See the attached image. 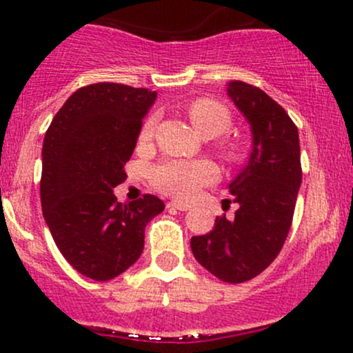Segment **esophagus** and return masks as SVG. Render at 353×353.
Masks as SVG:
<instances>
[{
  "label": "esophagus",
  "mask_w": 353,
  "mask_h": 353,
  "mask_svg": "<svg viewBox=\"0 0 353 353\" xmlns=\"http://www.w3.org/2000/svg\"><path fill=\"white\" fill-rule=\"evenodd\" d=\"M169 209H177V210H189V205L184 204V202H177V201H171L168 202Z\"/></svg>",
  "instance_id": "obj_1"
}]
</instances>
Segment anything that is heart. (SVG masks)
Masks as SVG:
<instances>
[{"label": "heart", "mask_w": 353, "mask_h": 353, "mask_svg": "<svg viewBox=\"0 0 353 353\" xmlns=\"http://www.w3.org/2000/svg\"><path fill=\"white\" fill-rule=\"evenodd\" d=\"M188 112L194 128L205 137L222 134L230 125L229 109L212 98H199L192 101L189 104ZM154 129H156V116H151L145 119L143 128H141L139 144L151 143ZM222 149L229 157H236L237 149L234 143L224 141ZM217 177V165L208 159H168L154 165L151 171V182L154 188L168 194V196L177 197V199H190L202 188L216 182Z\"/></svg>", "instance_id": "obj_1"}]
</instances>
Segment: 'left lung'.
<instances>
[{"instance_id": "8db88e82", "label": "left lung", "mask_w": 353, "mask_h": 353, "mask_svg": "<svg viewBox=\"0 0 353 353\" xmlns=\"http://www.w3.org/2000/svg\"><path fill=\"white\" fill-rule=\"evenodd\" d=\"M228 92L252 128L249 163L229 184L239 209L190 239L199 264L222 282L250 281L275 261L289 236L302 182L297 125L262 89L230 81Z\"/></svg>"}]
</instances>
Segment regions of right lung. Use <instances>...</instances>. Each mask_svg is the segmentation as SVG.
Masks as SVG:
<instances>
[{"mask_svg":"<svg viewBox=\"0 0 353 353\" xmlns=\"http://www.w3.org/2000/svg\"><path fill=\"white\" fill-rule=\"evenodd\" d=\"M156 96L119 83L79 88L44 136V221L63 257L94 281H111L134 264L145 225L164 210L152 194L121 204L112 192L128 177L124 165Z\"/></svg>","mask_w":353,"mask_h":353,"instance_id":"obj_1","label":"right lung"}]
</instances>
